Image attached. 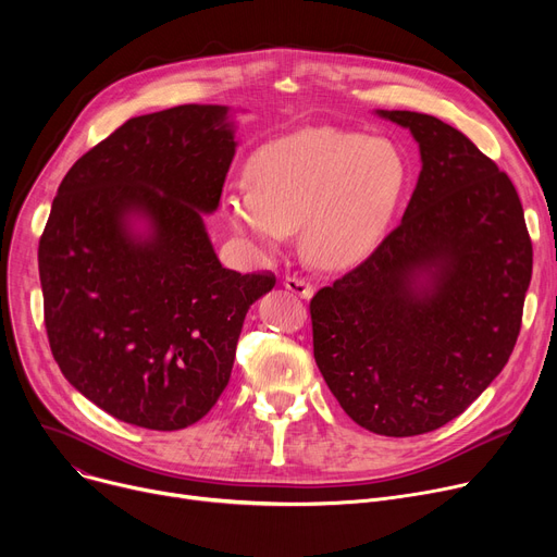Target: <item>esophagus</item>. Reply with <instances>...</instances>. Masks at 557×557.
I'll return each instance as SVG.
<instances>
[{"mask_svg":"<svg viewBox=\"0 0 557 557\" xmlns=\"http://www.w3.org/2000/svg\"><path fill=\"white\" fill-rule=\"evenodd\" d=\"M284 286L290 290V294H296L298 298H311L313 296V286L307 282V280H302V277H296V275H288L286 280H284Z\"/></svg>","mask_w":557,"mask_h":557,"instance_id":"obj_1","label":"esophagus"}]
</instances>
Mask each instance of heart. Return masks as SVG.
Listing matches in <instances>:
<instances>
[{
	"label": "heart",
	"mask_w": 557,
	"mask_h": 557,
	"mask_svg": "<svg viewBox=\"0 0 557 557\" xmlns=\"http://www.w3.org/2000/svg\"><path fill=\"white\" fill-rule=\"evenodd\" d=\"M406 164L395 144L338 128H307L259 146L246 164L248 191H230V227L259 252H275L300 227L318 269L366 259L397 208Z\"/></svg>",
	"instance_id": "obj_1"
}]
</instances>
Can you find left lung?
Returning a JSON list of instances; mask_svg holds the SVG:
<instances>
[{"mask_svg":"<svg viewBox=\"0 0 557 557\" xmlns=\"http://www.w3.org/2000/svg\"><path fill=\"white\" fill-rule=\"evenodd\" d=\"M411 131L422 171L401 223L309 302L313 359L343 411L391 437L458 418L508 363L533 273L512 181L437 116Z\"/></svg>","mask_w":557,"mask_h":557,"instance_id":"left-lung-1","label":"left lung"}]
</instances>
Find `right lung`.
<instances>
[{"label": "right lung", "instance_id": "right-lung-1", "mask_svg": "<svg viewBox=\"0 0 557 557\" xmlns=\"http://www.w3.org/2000/svg\"><path fill=\"white\" fill-rule=\"evenodd\" d=\"M234 149L225 106L133 116L74 162L51 202L38 248L51 355L126 424L178 431L208 416L250 305L275 286L269 271L223 269L205 232Z\"/></svg>", "mask_w": 557, "mask_h": 557}]
</instances>
